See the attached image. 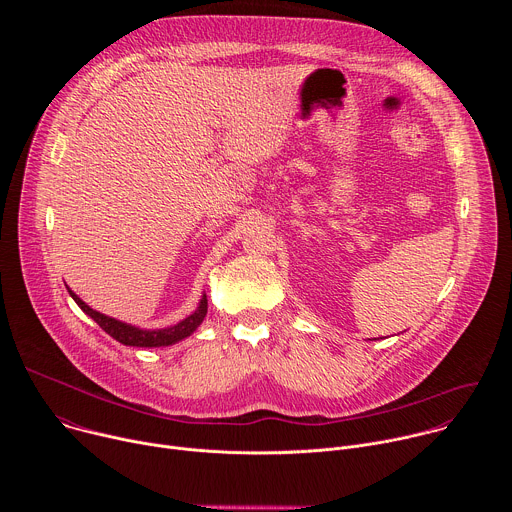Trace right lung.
Segmentation results:
<instances>
[{
    "instance_id": "add662e5",
    "label": "right lung",
    "mask_w": 512,
    "mask_h": 512,
    "mask_svg": "<svg viewBox=\"0 0 512 512\" xmlns=\"http://www.w3.org/2000/svg\"><path fill=\"white\" fill-rule=\"evenodd\" d=\"M68 294L72 296V300H75L81 306V310L85 314H89L109 336H113L117 342H121L125 346H148V348H152V346H170V344L190 336L202 324V320L206 316V308H208V300H206V296H202L198 310L192 316H188L186 320L178 322L176 326H170V328H164V330H141V328L123 324L115 318H109L105 314H99L97 310L89 308L77 294H72L70 289H68Z\"/></svg>"
}]
</instances>
